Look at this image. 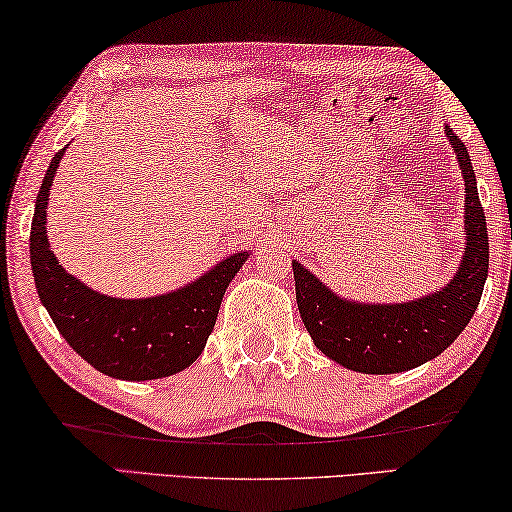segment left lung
Segmentation results:
<instances>
[{"mask_svg":"<svg viewBox=\"0 0 512 512\" xmlns=\"http://www.w3.org/2000/svg\"><path fill=\"white\" fill-rule=\"evenodd\" d=\"M443 132L457 155L466 190V246L448 285L401 304H369L338 297L311 269L292 259L304 327L315 348L343 369L387 376L422 366L455 343L480 304L489 269L487 222L469 150L448 125Z\"/></svg>","mask_w":512,"mask_h":512,"instance_id":"obj_1","label":"left lung"}]
</instances>
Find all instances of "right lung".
<instances>
[{
  "label": "right lung",
  "mask_w": 512,
  "mask_h": 512,
  "mask_svg": "<svg viewBox=\"0 0 512 512\" xmlns=\"http://www.w3.org/2000/svg\"><path fill=\"white\" fill-rule=\"evenodd\" d=\"M64 150L50 162L34 201L30 259L41 304L64 341L104 376L141 383L181 373L204 352L222 297L250 250L222 257L192 283L157 297L120 299L92 290L64 271L48 243L46 208Z\"/></svg>",
  "instance_id": "right-lung-1"
}]
</instances>
